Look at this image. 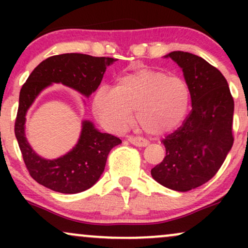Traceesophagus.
<instances>
[{
    "label": "esophagus",
    "mask_w": 248,
    "mask_h": 248,
    "mask_svg": "<svg viewBox=\"0 0 248 248\" xmlns=\"http://www.w3.org/2000/svg\"><path fill=\"white\" fill-rule=\"evenodd\" d=\"M128 141L136 147H146L148 146V143H149L146 139L140 138V136H129V138H128Z\"/></svg>",
    "instance_id": "1"
}]
</instances>
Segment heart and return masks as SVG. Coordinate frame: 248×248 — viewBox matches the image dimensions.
Masks as SVG:
<instances>
[{"label":"heart","instance_id":"1","mask_svg":"<svg viewBox=\"0 0 248 248\" xmlns=\"http://www.w3.org/2000/svg\"><path fill=\"white\" fill-rule=\"evenodd\" d=\"M190 104L187 82L163 71L140 69L119 77L114 87L101 85L93 96V112L113 132H121L136 120L144 132L162 135L186 118Z\"/></svg>","mask_w":248,"mask_h":248}]
</instances>
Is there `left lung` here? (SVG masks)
<instances>
[{
	"mask_svg": "<svg viewBox=\"0 0 248 248\" xmlns=\"http://www.w3.org/2000/svg\"><path fill=\"white\" fill-rule=\"evenodd\" d=\"M170 57L182 67L192 109L162 143L166 157L152 169L155 181L175 191H189L217 173L233 146L234 101L221 72L205 59L183 51Z\"/></svg>",
	"mask_w": 248,
	"mask_h": 248,
	"instance_id": "left-lung-1",
	"label": "left lung"
}]
</instances>
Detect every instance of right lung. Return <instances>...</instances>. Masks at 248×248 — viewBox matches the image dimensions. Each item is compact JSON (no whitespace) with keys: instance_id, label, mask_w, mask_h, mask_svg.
<instances>
[{"instance_id":"obj_1","label":"right lung","mask_w":248,"mask_h":248,"mask_svg":"<svg viewBox=\"0 0 248 248\" xmlns=\"http://www.w3.org/2000/svg\"><path fill=\"white\" fill-rule=\"evenodd\" d=\"M116 59L82 53H64L43 61L31 72L19 92L15 135L28 171L37 183L62 193H78L94 186L106 166L112 148L121 143L114 135L100 133L92 122H82L76 147L57 160H45L33 152L24 133L25 114L37 95L52 82L90 96L98 88L105 71Z\"/></svg>"}]
</instances>
